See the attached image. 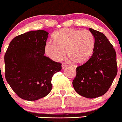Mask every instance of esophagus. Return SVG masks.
<instances>
[{
    "mask_svg": "<svg viewBox=\"0 0 122 122\" xmlns=\"http://www.w3.org/2000/svg\"><path fill=\"white\" fill-rule=\"evenodd\" d=\"M66 67V64H62V69H64Z\"/></svg>",
    "mask_w": 122,
    "mask_h": 122,
    "instance_id": "1",
    "label": "esophagus"
}]
</instances>
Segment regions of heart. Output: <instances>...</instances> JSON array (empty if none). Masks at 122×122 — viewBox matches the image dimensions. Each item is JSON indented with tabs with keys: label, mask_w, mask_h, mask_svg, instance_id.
<instances>
[{
	"label": "heart",
	"mask_w": 122,
	"mask_h": 122,
	"mask_svg": "<svg viewBox=\"0 0 122 122\" xmlns=\"http://www.w3.org/2000/svg\"><path fill=\"white\" fill-rule=\"evenodd\" d=\"M54 42H48L45 47L46 54L54 61H61L67 50L68 57L75 65L87 62L93 54L95 38L88 30L64 28L54 32Z\"/></svg>",
	"instance_id": "b5f03b06"
}]
</instances>
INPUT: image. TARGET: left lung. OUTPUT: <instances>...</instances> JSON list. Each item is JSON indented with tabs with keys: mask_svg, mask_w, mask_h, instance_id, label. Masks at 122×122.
I'll list each match as a JSON object with an SVG mask.
<instances>
[{
	"mask_svg": "<svg viewBox=\"0 0 122 122\" xmlns=\"http://www.w3.org/2000/svg\"><path fill=\"white\" fill-rule=\"evenodd\" d=\"M95 38L93 53L87 62L76 68L73 81L76 92L93 99L103 95L117 75V55L113 46L103 33L89 28Z\"/></svg>",
	"mask_w": 122,
	"mask_h": 122,
	"instance_id": "1",
	"label": "left lung"
}]
</instances>
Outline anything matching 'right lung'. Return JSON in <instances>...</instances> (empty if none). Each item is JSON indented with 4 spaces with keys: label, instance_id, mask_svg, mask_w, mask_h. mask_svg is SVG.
Returning <instances> with one entry per match:
<instances>
[{
    "label": "right lung",
    "instance_id": "add662e5",
    "mask_svg": "<svg viewBox=\"0 0 122 122\" xmlns=\"http://www.w3.org/2000/svg\"><path fill=\"white\" fill-rule=\"evenodd\" d=\"M49 33L30 31L15 37L5 56V77L16 94L29 101L45 97L52 88L51 79L61 64L45 56Z\"/></svg>",
    "mask_w": 122,
    "mask_h": 122
}]
</instances>
